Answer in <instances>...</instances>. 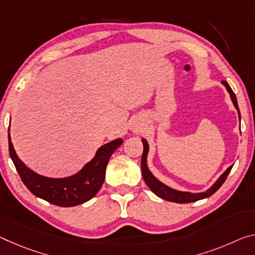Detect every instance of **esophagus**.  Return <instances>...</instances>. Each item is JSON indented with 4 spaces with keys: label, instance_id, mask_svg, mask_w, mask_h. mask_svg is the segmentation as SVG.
<instances>
[{
    "label": "esophagus",
    "instance_id": "1",
    "mask_svg": "<svg viewBox=\"0 0 255 255\" xmlns=\"http://www.w3.org/2000/svg\"><path fill=\"white\" fill-rule=\"evenodd\" d=\"M145 124L146 123H145V120L142 117H136V118L131 119L130 125H129V129H130L132 132L140 131L145 127Z\"/></svg>",
    "mask_w": 255,
    "mask_h": 255
}]
</instances>
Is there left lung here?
Instances as JSON below:
<instances>
[{
    "label": "left lung",
    "instance_id": "obj_1",
    "mask_svg": "<svg viewBox=\"0 0 255 255\" xmlns=\"http://www.w3.org/2000/svg\"><path fill=\"white\" fill-rule=\"evenodd\" d=\"M221 84L224 85V86L226 87V90H227V92L229 93L230 99H232L234 107L236 108V110L238 112V118H240V121H241V112H240V109H238L236 95L234 94L233 90L230 88L227 82H225L224 80V82H221ZM142 142H143L144 149H143V154H142V161H140V167H142V175H143L144 181L146 183L149 189H151V191L154 193L156 196H159V197H161V199H163L165 201L175 202V203H191V202H196L199 200L207 199V197L211 196L212 194H215L218 189L221 187V185L225 183L226 178H227V176L229 175V172L233 168V165H230L229 168L226 169L224 173H222L219 178L215 181V184H213L210 188H208L207 191L200 192V193L178 191V189L171 188V187H169L168 185L163 184L162 181H160L159 179H157L156 177L151 172V170H149L147 167V154L149 151V146H148L147 140L145 138H142Z\"/></svg>",
    "mask_w": 255,
    "mask_h": 255
}]
</instances>
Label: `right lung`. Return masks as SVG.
Instances as JSON below:
<instances>
[{
	"label": "right lung",
	"mask_w": 255,
	"mask_h": 255,
	"mask_svg": "<svg viewBox=\"0 0 255 255\" xmlns=\"http://www.w3.org/2000/svg\"><path fill=\"white\" fill-rule=\"evenodd\" d=\"M9 153L22 183L34 194L58 207L70 208L93 199L106 178V169L113 152L123 144V138L111 140L101 146L95 156L75 175L63 178L42 176L31 170L19 159L11 142L9 126Z\"/></svg>",
	"instance_id": "obj_1"
}]
</instances>
